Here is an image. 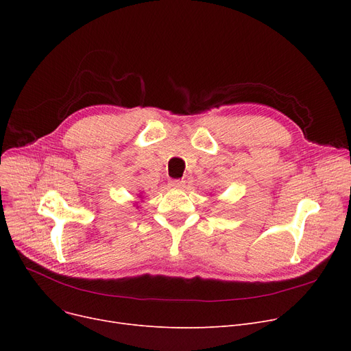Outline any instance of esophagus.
Instances as JSON below:
<instances>
[{
    "instance_id": "esophagus-1",
    "label": "esophagus",
    "mask_w": 351,
    "mask_h": 351,
    "mask_svg": "<svg viewBox=\"0 0 351 351\" xmlns=\"http://www.w3.org/2000/svg\"><path fill=\"white\" fill-rule=\"evenodd\" d=\"M183 180H180V179H172V180H169V183L168 185L171 186V188H180V186H183Z\"/></svg>"
}]
</instances>
